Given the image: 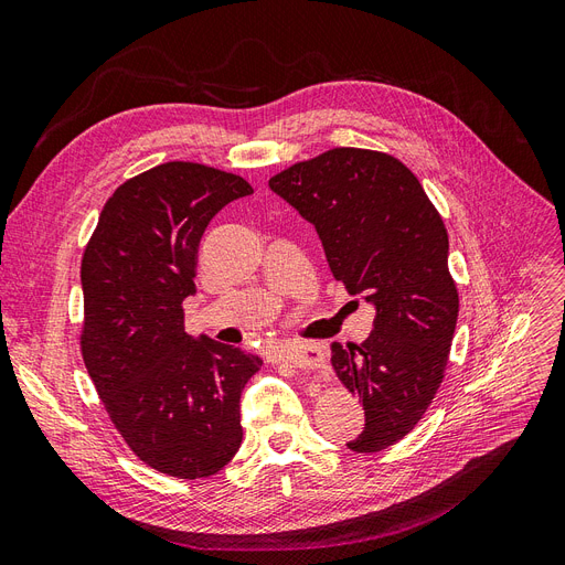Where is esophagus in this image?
Returning a JSON list of instances; mask_svg holds the SVG:
<instances>
[{
	"mask_svg": "<svg viewBox=\"0 0 565 565\" xmlns=\"http://www.w3.org/2000/svg\"><path fill=\"white\" fill-rule=\"evenodd\" d=\"M286 361L300 367V370H323L326 367V353L319 344H302L296 349H288L286 351Z\"/></svg>",
	"mask_w": 565,
	"mask_h": 565,
	"instance_id": "34e87169",
	"label": "esophagus"
}]
</instances>
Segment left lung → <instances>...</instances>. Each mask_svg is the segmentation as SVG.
<instances>
[{"label":"left lung","instance_id":"1","mask_svg":"<svg viewBox=\"0 0 565 565\" xmlns=\"http://www.w3.org/2000/svg\"><path fill=\"white\" fill-rule=\"evenodd\" d=\"M269 188L317 227L332 277L377 315L361 344L332 342V367L359 395L365 428L351 451H382L414 430L443 384L458 319L443 216L388 153L330 149Z\"/></svg>","mask_w":565,"mask_h":565}]
</instances>
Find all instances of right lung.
<instances>
[{
    "instance_id": "right-lung-1",
    "label": "right lung",
    "mask_w": 565,
    "mask_h": 565,
    "mask_svg": "<svg viewBox=\"0 0 565 565\" xmlns=\"http://www.w3.org/2000/svg\"><path fill=\"white\" fill-rule=\"evenodd\" d=\"M237 174L164 162L118 185L83 250L81 353L111 424L149 468L216 475L242 445L239 398L263 361L185 332L198 246Z\"/></svg>"
}]
</instances>
